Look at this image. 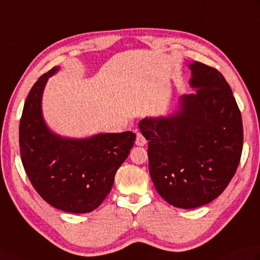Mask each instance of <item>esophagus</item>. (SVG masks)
I'll use <instances>...</instances> for the list:
<instances>
[{
    "label": "esophagus",
    "instance_id": "esophagus-1",
    "mask_svg": "<svg viewBox=\"0 0 260 260\" xmlns=\"http://www.w3.org/2000/svg\"><path fill=\"white\" fill-rule=\"evenodd\" d=\"M135 144L137 145V146H144V145L146 144V138H145V137L141 134V133H137Z\"/></svg>",
    "mask_w": 260,
    "mask_h": 260
}]
</instances>
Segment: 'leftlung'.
Returning a JSON list of instances; mask_svg holds the SVG:
<instances>
[{"mask_svg": "<svg viewBox=\"0 0 260 260\" xmlns=\"http://www.w3.org/2000/svg\"><path fill=\"white\" fill-rule=\"evenodd\" d=\"M194 94L179 99L172 115L146 117L138 127L148 141V167L156 190L175 207L206 205L225 190L239 165L243 120L220 72L194 62Z\"/></svg>", "mask_w": 260, "mask_h": 260, "instance_id": "1", "label": "left lung"}]
</instances>
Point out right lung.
I'll list each match as a JSON object with an SVG mask.
<instances>
[{
  "instance_id": "obj_1",
  "label": "right lung",
  "mask_w": 260,
  "mask_h": 260,
  "mask_svg": "<svg viewBox=\"0 0 260 260\" xmlns=\"http://www.w3.org/2000/svg\"><path fill=\"white\" fill-rule=\"evenodd\" d=\"M55 66L29 90L20 120V153L28 179L46 203L66 213L98 208L111 191L119 166L127 158L136 135L105 133L89 138H65L47 127L42 95Z\"/></svg>"
}]
</instances>
